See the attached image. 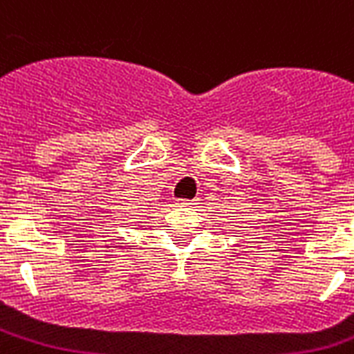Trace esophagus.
Segmentation results:
<instances>
[{"label": "esophagus", "instance_id": "1", "mask_svg": "<svg viewBox=\"0 0 354 354\" xmlns=\"http://www.w3.org/2000/svg\"><path fill=\"white\" fill-rule=\"evenodd\" d=\"M187 202H189V200H180V202H178V204H183V205H187ZM189 204H193V202H189Z\"/></svg>", "mask_w": 354, "mask_h": 354}]
</instances>
